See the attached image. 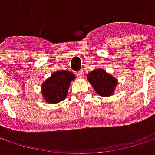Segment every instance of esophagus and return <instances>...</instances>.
I'll return each instance as SVG.
<instances>
[{
    "label": "esophagus",
    "mask_w": 155,
    "mask_h": 155,
    "mask_svg": "<svg viewBox=\"0 0 155 155\" xmlns=\"http://www.w3.org/2000/svg\"><path fill=\"white\" fill-rule=\"evenodd\" d=\"M78 77H79V78H82L83 77V75H84V70H80L79 71H78Z\"/></svg>",
    "instance_id": "esophagus-1"
}]
</instances>
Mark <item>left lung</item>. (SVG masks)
I'll return each mask as SVG.
<instances>
[{"mask_svg":"<svg viewBox=\"0 0 155 155\" xmlns=\"http://www.w3.org/2000/svg\"><path fill=\"white\" fill-rule=\"evenodd\" d=\"M87 79L92 85L96 92L101 97H110L116 89L117 80L103 69H96L91 71Z\"/></svg>","mask_w":155,"mask_h":155,"instance_id":"obj_1","label":"left lung"}]
</instances>
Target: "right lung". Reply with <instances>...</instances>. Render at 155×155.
I'll return each mask as SVG.
<instances>
[{
  "label": "right lung",
  "instance_id": "obj_1",
  "mask_svg": "<svg viewBox=\"0 0 155 155\" xmlns=\"http://www.w3.org/2000/svg\"><path fill=\"white\" fill-rule=\"evenodd\" d=\"M75 75L68 71H58L42 84L41 92L48 104H57L66 97L71 82Z\"/></svg>",
  "mask_w": 155,
  "mask_h": 155
}]
</instances>
